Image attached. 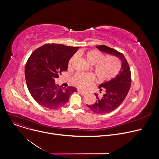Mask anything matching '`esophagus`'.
Listing matches in <instances>:
<instances>
[{
	"label": "esophagus",
	"mask_w": 159,
	"mask_h": 159,
	"mask_svg": "<svg viewBox=\"0 0 159 159\" xmlns=\"http://www.w3.org/2000/svg\"><path fill=\"white\" fill-rule=\"evenodd\" d=\"M77 90H78V92H79L80 94H82V95H84V94H86V93H85V91H83V90H80V89H78Z\"/></svg>",
	"instance_id": "1"
}]
</instances>
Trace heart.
I'll return each mask as SVG.
<instances>
[{"mask_svg":"<svg viewBox=\"0 0 159 159\" xmlns=\"http://www.w3.org/2000/svg\"><path fill=\"white\" fill-rule=\"evenodd\" d=\"M87 61L94 65L93 71L96 78L100 81H107L115 77L120 71L121 64L119 60L113 56L104 57L103 53L98 50H90L85 53L82 52ZM76 55H73L69 61L70 66L76 59ZM74 84L77 87L85 89L91 85L94 77L89 74H76L72 79Z\"/></svg>","mask_w":159,"mask_h":159,"instance_id":"obj_1","label":"heart"}]
</instances>
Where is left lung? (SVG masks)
<instances>
[{
	"label": "left lung",
	"mask_w": 159,
	"mask_h": 159,
	"mask_svg": "<svg viewBox=\"0 0 159 159\" xmlns=\"http://www.w3.org/2000/svg\"><path fill=\"white\" fill-rule=\"evenodd\" d=\"M96 48L101 52L115 55L120 58L122 61L121 69L116 77L102 83L99 86L102 96L94 94L96 101L91 105L87 106L94 112L98 114L109 113L119 107L126 98L131 86V75L129 64L123 53L109 48L105 45H98Z\"/></svg>",
	"instance_id": "8db88e82"
}]
</instances>
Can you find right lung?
Returning <instances> with one entry per match:
<instances>
[{"label":"right lung","mask_w":159,"mask_h":159,"mask_svg":"<svg viewBox=\"0 0 159 159\" xmlns=\"http://www.w3.org/2000/svg\"><path fill=\"white\" fill-rule=\"evenodd\" d=\"M79 48L52 43L32 53L25 66V79L31 96L39 105L50 109L58 108L77 91L74 87L56 85L55 79L67 70L69 60Z\"/></svg>","instance_id":"add662e5"}]
</instances>
